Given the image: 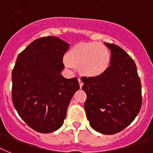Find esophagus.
Here are the masks:
<instances>
[{
    "label": "esophagus",
    "mask_w": 153,
    "mask_h": 153,
    "mask_svg": "<svg viewBox=\"0 0 153 153\" xmlns=\"http://www.w3.org/2000/svg\"><path fill=\"white\" fill-rule=\"evenodd\" d=\"M78 80H79V85H80V88H82V85H83L82 82V79H81L80 78H79V79H78Z\"/></svg>",
    "instance_id": "esophagus-1"
}]
</instances>
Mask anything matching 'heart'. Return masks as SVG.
I'll return each instance as SVG.
<instances>
[{
	"label": "heart",
	"mask_w": 153,
	"mask_h": 153,
	"mask_svg": "<svg viewBox=\"0 0 153 153\" xmlns=\"http://www.w3.org/2000/svg\"><path fill=\"white\" fill-rule=\"evenodd\" d=\"M67 64L79 67L86 76H97L106 71L110 62V54L104 45L97 42L79 43L68 53Z\"/></svg>",
	"instance_id": "obj_1"
}]
</instances>
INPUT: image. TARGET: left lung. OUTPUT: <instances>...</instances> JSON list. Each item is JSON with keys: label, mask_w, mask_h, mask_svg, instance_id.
Listing matches in <instances>:
<instances>
[{"label": "left lung", "mask_w": 153, "mask_h": 153, "mask_svg": "<svg viewBox=\"0 0 153 153\" xmlns=\"http://www.w3.org/2000/svg\"><path fill=\"white\" fill-rule=\"evenodd\" d=\"M105 44L111 51L108 68L100 75L81 79L89 125L100 134H114L127 127L140 111L141 84L134 59L116 45Z\"/></svg>", "instance_id": "left-lung-1"}]
</instances>
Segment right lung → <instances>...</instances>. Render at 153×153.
I'll return each mask as SVG.
<instances>
[{"instance_id": "add662e5", "label": "right lung", "mask_w": 153, "mask_h": 153, "mask_svg": "<svg viewBox=\"0 0 153 153\" xmlns=\"http://www.w3.org/2000/svg\"><path fill=\"white\" fill-rule=\"evenodd\" d=\"M70 45L48 36L38 38L18 55L12 70V97L21 119L39 133L61 127L74 93L77 78L65 79L63 57Z\"/></svg>"}]
</instances>
